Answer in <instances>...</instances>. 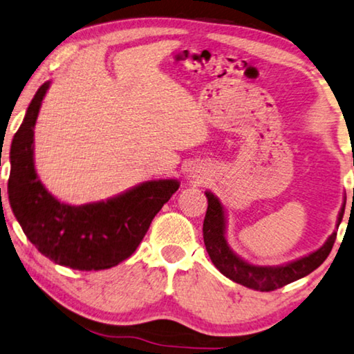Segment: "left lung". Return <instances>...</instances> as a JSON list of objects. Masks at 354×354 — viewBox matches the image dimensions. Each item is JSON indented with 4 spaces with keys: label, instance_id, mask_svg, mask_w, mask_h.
Masks as SVG:
<instances>
[{
    "label": "left lung",
    "instance_id": "8db88e82",
    "mask_svg": "<svg viewBox=\"0 0 354 354\" xmlns=\"http://www.w3.org/2000/svg\"><path fill=\"white\" fill-rule=\"evenodd\" d=\"M209 205L205 212L203 234L204 243L207 250L212 263L218 269L223 275L236 281L239 285L257 291H274L279 288H283L288 283H292L302 277L308 275L324 263V259L329 257L330 250L334 247L337 232L334 231L328 237V241L319 247L317 252L302 257L291 263L283 266H254L247 263L245 259L237 257L227 245L226 241V214L220 199L214 193L205 192ZM345 203L339 212L337 218V227H339L342 218H344Z\"/></svg>",
    "mask_w": 354,
    "mask_h": 354
}]
</instances>
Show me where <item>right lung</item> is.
Instances as JSON below:
<instances>
[{
    "label": "right lung",
    "mask_w": 354,
    "mask_h": 354,
    "mask_svg": "<svg viewBox=\"0 0 354 354\" xmlns=\"http://www.w3.org/2000/svg\"><path fill=\"white\" fill-rule=\"evenodd\" d=\"M50 82L39 86L10 144L8 194L28 241L59 266L111 269L131 257L155 215L180 183L149 180L107 201L69 205L47 192L35 167V124Z\"/></svg>",
    "instance_id": "1"
}]
</instances>
